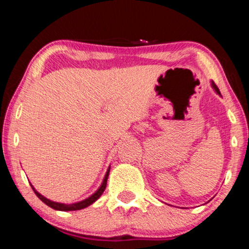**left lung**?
Returning a JSON list of instances; mask_svg holds the SVG:
<instances>
[{
	"instance_id": "obj_1",
	"label": "left lung",
	"mask_w": 249,
	"mask_h": 249,
	"mask_svg": "<svg viewBox=\"0 0 249 249\" xmlns=\"http://www.w3.org/2000/svg\"><path fill=\"white\" fill-rule=\"evenodd\" d=\"M211 86H212V88H213V89H214V91H215V93H216L217 95H220V96H221V94H220V90H219V88H217V87L215 86V85H214L213 81H211Z\"/></svg>"
}]
</instances>
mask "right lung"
<instances>
[{
	"label": "right lung",
	"mask_w": 249,
	"mask_h": 249,
	"mask_svg": "<svg viewBox=\"0 0 249 249\" xmlns=\"http://www.w3.org/2000/svg\"><path fill=\"white\" fill-rule=\"evenodd\" d=\"M108 173H110V166H108L107 173H105L104 176V179L103 181H102L101 186L98 187V189L95 192L94 194H91L89 197H87V198H85L83 200H80V202H77V203H71V204H66V203H59V202H53V200H51L49 198H46L45 196H43L42 194H39L37 190L34 188V186L30 183V186H32V188L34 190V193L36 194V196L38 197V198L42 200L43 203H45L47 206L52 207V209L56 210V211H63V212H67V211H78V210H83L85 207L89 206L93 204L94 202H96V200L100 198L102 194L107 188V177H108Z\"/></svg>",
	"instance_id": "add662e5"
}]
</instances>
